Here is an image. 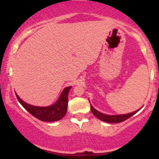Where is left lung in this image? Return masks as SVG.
<instances>
[{
	"mask_svg": "<svg viewBox=\"0 0 159 159\" xmlns=\"http://www.w3.org/2000/svg\"><path fill=\"white\" fill-rule=\"evenodd\" d=\"M90 109L92 113L95 116L99 119L100 120H102L104 122H106V123H121V122L125 121L127 119H129V117L134 115L135 113L138 112V111H134V112L130 113V114H122V115H106L100 113L99 111L94 108L92 105H90Z\"/></svg>",
	"mask_w": 159,
	"mask_h": 159,
	"instance_id": "8db88e82",
	"label": "left lung"
}]
</instances>
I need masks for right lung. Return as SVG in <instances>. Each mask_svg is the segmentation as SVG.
Instances as JSON below:
<instances>
[{"label":"right lung","instance_id":"obj_1","mask_svg":"<svg viewBox=\"0 0 159 159\" xmlns=\"http://www.w3.org/2000/svg\"><path fill=\"white\" fill-rule=\"evenodd\" d=\"M71 87H66L60 96L59 99L54 105L48 107H37L30 105L22 101L17 94L16 97L22 106L38 120L45 122H54L61 120L67 111L68 93Z\"/></svg>","mask_w":159,"mask_h":159}]
</instances>
